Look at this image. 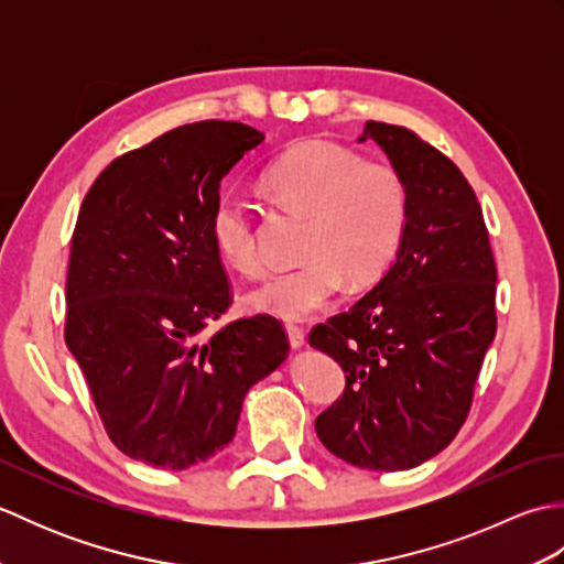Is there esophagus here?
<instances>
[{
    "instance_id": "34e87169",
    "label": "esophagus",
    "mask_w": 564,
    "mask_h": 564,
    "mask_svg": "<svg viewBox=\"0 0 564 564\" xmlns=\"http://www.w3.org/2000/svg\"><path fill=\"white\" fill-rule=\"evenodd\" d=\"M285 334H289V341H291L293 349H301V346H305V332L297 325L285 327Z\"/></svg>"
}]
</instances>
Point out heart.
<instances>
[{
	"label": "heart",
	"mask_w": 564,
	"mask_h": 564,
	"mask_svg": "<svg viewBox=\"0 0 564 564\" xmlns=\"http://www.w3.org/2000/svg\"><path fill=\"white\" fill-rule=\"evenodd\" d=\"M269 194L307 218L303 261L273 271L247 295L254 313L303 319L325 307L344 281L368 283L386 271L402 242L406 188L388 162L361 160L325 140L301 142L261 176ZM210 239L227 267L254 275L263 261L251 206L237 194L215 198Z\"/></svg>",
	"instance_id": "1"
}]
</instances>
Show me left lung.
<instances>
[{"mask_svg":"<svg viewBox=\"0 0 564 564\" xmlns=\"http://www.w3.org/2000/svg\"><path fill=\"white\" fill-rule=\"evenodd\" d=\"M406 188L390 269L310 346L346 373L315 422L329 453L366 470H410L458 434L497 332V267L473 186L446 154L402 126L368 121Z\"/></svg>","mask_w":564,"mask_h":564,"instance_id":"left-lung-1","label":"left lung"}]
</instances>
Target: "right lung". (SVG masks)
<instances>
[{
  "instance_id": "1",
  "label": "right lung",
  "mask_w": 564,
  "mask_h": 564,
  "mask_svg": "<svg viewBox=\"0 0 564 564\" xmlns=\"http://www.w3.org/2000/svg\"><path fill=\"white\" fill-rule=\"evenodd\" d=\"M263 142L237 121L174 128L113 160L84 196L67 269L65 341L118 451L164 470L235 438L249 388L289 356L279 319H237L210 239L220 182Z\"/></svg>"
}]
</instances>
